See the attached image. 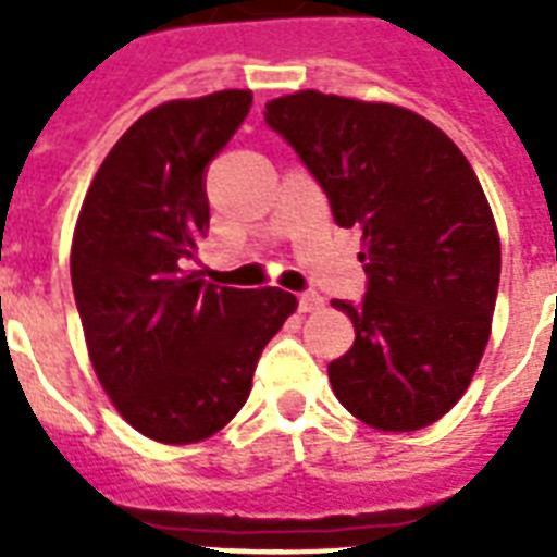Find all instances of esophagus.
<instances>
[{
	"instance_id": "34e87169",
	"label": "esophagus",
	"mask_w": 557,
	"mask_h": 557,
	"mask_svg": "<svg viewBox=\"0 0 557 557\" xmlns=\"http://www.w3.org/2000/svg\"><path fill=\"white\" fill-rule=\"evenodd\" d=\"M323 306H326V300H323L318 292H304V295H300V312H304V314L321 312Z\"/></svg>"
}]
</instances>
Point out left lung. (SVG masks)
Segmentation results:
<instances>
[{"instance_id": "obj_1", "label": "left lung", "mask_w": 557, "mask_h": 557, "mask_svg": "<svg viewBox=\"0 0 557 557\" xmlns=\"http://www.w3.org/2000/svg\"><path fill=\"white\" fill-rule=\"evenodd\" d=\"M262 115L321 182L335 222L361 231L364 300H332L356 326L330 364L335 396L375 431H422L462 398L492 335L500 234L474 168L396 103L304 89Z\"/></svg>"}]
</instances>
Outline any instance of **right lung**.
Here are the masks:
<instances>
[{"label":"right lung","instance_id":"1","mask_svg":"<svg viewBox=\"0 0 557 557\" xmlns=\"http://www.w3.org/2000/svg\"><path fill=\"white\" fill-rule=\"evenodd\" d=\"M251 109V91L150 109L91 178L72 236V288L100 387L164 445L219 433L251 393L262 347L297 309L283 288L213 286L190 271L208 231L205 168Z\"/></svg>","mask_w":557,"mask_h":557}]
</instances>
